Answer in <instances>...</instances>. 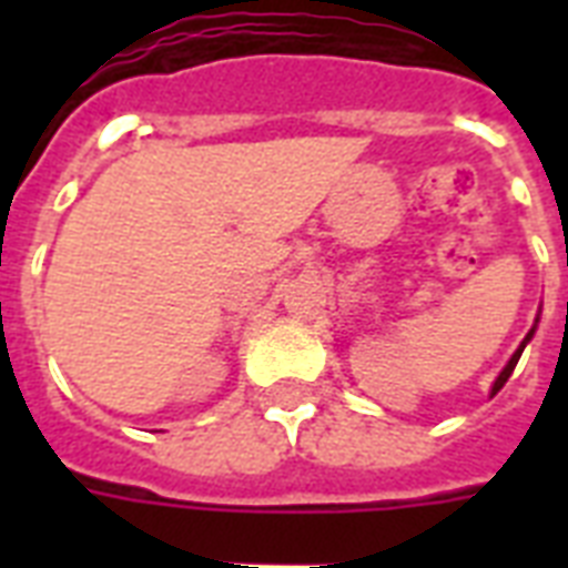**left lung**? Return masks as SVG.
Segmentation results:
<instances>
[{
	"instance_id": "8db88e82",
	"label": "left lung",
	"mask_w": 568,
	"mask_h": 568,
	"mask_svg": "<svg viewBox=\"0 0 568 568\" xmlns=\"http://www.w3.org/2000/svg\"><path fill=\"white\" fill-rule=\"evenodd\" d=\"M537 324H539V315H537V321H534V327L528 329V336L521 338V345L516 347V354L510 356V363L504 365V368H501V374H498V377H495V383H493V392H489V395H498V392H501V388H504V383H507V379H510L513 368H516V363H519L521 351H525V347L530 345V338H534V333H537Z\"/></svg>"
}]
</instances>
